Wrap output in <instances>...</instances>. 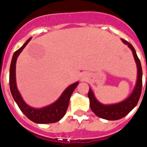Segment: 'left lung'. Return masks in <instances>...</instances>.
Wrapping results in <instances>:
<instances>
[{
    "mask_svg": "<svg viewBox=\"0 0 147 147\" xmlns=\"http://www.w3.org/2000/svg\"><path fill=\"white\" fill-rule=\"evenodd\" d=\"M122 42L128 45V47L132 50V54L134 56L135 60L137 65L138 69V79L136 82V85L134 90L131 95L127 99L121 102L113 105H105L101 104L96 98H95L93 91L90 88L88 91V98L90 99V106L92 111L97 116L106 120H119L126 116L130 112L132 109L137 105L138 100L141 94L142 90V67H141V62L138 57L136 51L132 45L124 39H121Z\"/></svg>",
    "mask_w": 147,
    "mask_h": 147,
    "instance_id": "8db88e82",
    "label": "left lung"
}]
</instances>
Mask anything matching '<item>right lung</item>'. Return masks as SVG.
Segmentation results:
<instances>
[{"instance_id":"1","label":"right lung","mask_w":147,"mask_h":147,"mask_svg":"<svg viewBox=\"0 0 147 147\" xmlns=\"http://www.w3.org/2000/svg\"><path fill=\"white\" fill-rule=\"evenodd\" d=\"M31 39L32 38L28 39L26 42L23 44V46L17 50L13 54L9 70L10 90H11L13 98L18 105L19 108L28 119L37 124L55 123V122L59 121L65 114L67 107H68V105H69V100L71 94L76 86L79 85V82H76L70 85L69 87H67L61 95L59 99L49 106L40 109H36L30 107L27 104H26L17 88L16 79H15V66H16L18 57L23 51V49L26 47V45L28 43Z\"/></svg>"}]
</instances>
